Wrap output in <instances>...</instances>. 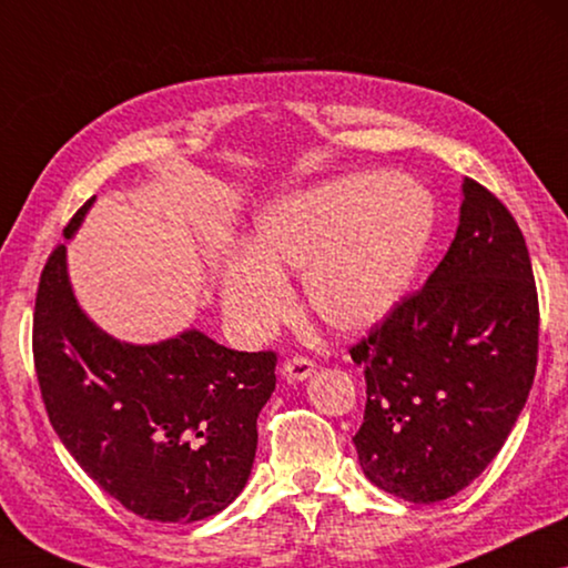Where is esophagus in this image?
Instances as JSON below:
<instances>
[{
	"instance_id": "obj_1",
	"label": "esophagus",
	"mask_w": 568,
	"mask_h": 568,
	"mask_svg": "<svg viewBox=\"0 0 568 568\" xmlns=\"http://www.w3.org/2000/svg\"><path fill=\"white\" fill-rule=\"evenodd\" d=\"M314 373V363L307 361V357H292V361H286L282 365V375L290 383H300V381H307L310 375Z\"/></svg>"
}]
</instances>
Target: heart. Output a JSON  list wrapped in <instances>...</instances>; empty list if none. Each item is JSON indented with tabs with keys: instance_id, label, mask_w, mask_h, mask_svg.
I'll use <instances>...</instances> for the list:
<instances>
[{
	"instance_id": "obj_1",
	"label": "heart",
	"mask_w": 568,
	"mask_h": 568,
	"mask_svg": "<svg viewBox=\"0 0 568 568\" xmlns=\"http://www.w3.org/2000/svg\"><path fill=\"white\" fill-rule=\"evenodd\" d=\"M432 233L429 190L390 172L284 195L256 215L251 251L223 264V312L241 337H266L292 307L284 276L302 272L310 310L335 333H363L412 290Z\"/></svg>"
}]
</instances>
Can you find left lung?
Returning <instances> with one entry per match:
<instances>
[{"label":"left lung","mask_w":568,"mask_h":568,"mask_svg":"<svg viewBox=\"0 0 568 568\" xmlns=\"http://www.w3.org/2000/svg\"><path fill=\"white\" fill-rule=\"evenodd\" d=\"M447 256L351 355L365 373L353 436L365 477L432 505L483 475L534 386L538 294L526 239L500 200L462 182Z\"/></svg>","instance_id":"left-lung-1"}]
</instances>
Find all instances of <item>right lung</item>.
Masks as SVG:
<instances>
[{
	"mask_svg": "<svg viewBox=\"0 0 568 568\" xmlns=\"http://www.w3.org/2000/svg\"><path fill=\"white\" fill-rule=\"evenodd\" d=\"M91 197L68 223L73 239ZM32 355L50 424L103 493L146 520L211 518L246 487L274 353H239L200 329L121 343L78 304L68 251L42 268Z\"/></svg>",
	"mask_w": 568,
	"mask_h": 568,
	"instance_id": "add662e5",
	"label": "right lung"
}]
</instances>
